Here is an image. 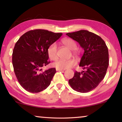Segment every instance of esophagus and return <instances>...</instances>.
Wrapping results in <instances>:
<instances>
[{
    "label": "esophagus",
    "instance_id": "obj_1",
    "mask_svg": "<svg viewBox=\"0 0 122 122\" xmlns=\"http://www.w3.org/2000/svg\"><path fill=\"white\" fill-rule=\"evenodd\" d=\"M56 71H65V70H64V69H57V68H56Z\"/></svg>",
    "mask_w": 122,
    "mask_h": 122
}]
</instances>
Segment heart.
<instances>
[{
  "label": "heart",
  "mask_w": 122,
  "mask_h": 122,
  "mask_svg": "<svg viewBox=\"0 0 122 122\" xmlns=\"http://www.w3.org/2000/svg\"><path fill=\"white\" fill-rule=\"evenodd\" d=\"M62 43L69 49L73 51L74 54H76L77 53V49H76L77 47V44L73 39L71 38L64 39L62 40ZM47 54H48L49 58L51 60H55L57 59V47L56 44H51L48 47L47 49ZM75 61L73 59H61L53 63V65L54 67L57 69H66L73 67L75 65Z\"/></svg>",
  "instance_id": "1"
}]
</instances>
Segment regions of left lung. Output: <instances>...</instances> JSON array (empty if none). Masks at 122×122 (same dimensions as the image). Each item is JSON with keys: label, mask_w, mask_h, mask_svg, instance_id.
<instances>
[{"label": "left lung", "mask_w": 122, "mask_h": 122, "mask_svg": "<svg viewBox=\"0 0 122 122\" xmlns=\"http://www.w3.org/2000/svg\"><path fill=\"white\" fill-rule=\"evenodd\" d=\"M66 35L83 48L79 66L86 69L81 73L76 71L69 83L76 92H89L96 88L106 76L109 66L108 47L100 36L88 30H80Z\"/></svg>", "instance_id": "obj_1"}]
</instances>
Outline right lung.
Here are the masks:
<instances>
[{
    "mask_svg": "<svg viewBox=\"0 0 122 122\" xmlns=\"http://www.w3.org/2000/svg\"><path fill=\"white\" fill-rule=\"evenodd\" d=\"M62 33L34 30L25 33L16 42L12 54L14 71L19 83L26 91L37 93L51 84L56 73L55 68L42 71L50 63L48 47L60 38Z\"/></svg>",
    "mask_w": 122,
    "mask_h": 122,
    "instance_id": "1",
    "label": "right lung"
}]
</instances>
